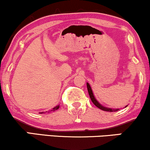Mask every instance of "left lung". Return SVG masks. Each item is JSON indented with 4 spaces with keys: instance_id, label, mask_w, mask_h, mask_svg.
<instances>
[{
    "instance_id": "8db88e82",
    "label": "left lung",
    "mask_w": 150,
    "mask_h": 150,
    "mask_svg": "<svg viewBox=\"0 0 150 150\" xmlns=\"http://www.w3.org/2000/svg\"><path fill=\"white\" fill-rule=\"evenodd\" d=\"M86 86H87V89H88V92H89V96H90V98H91V101L93 104L95 105L96 106L97 108H98L99 109L102 110H104V111H107V112H116L117 110H119V109H112V108H106V107H104V106H103L102 105H100L99 103L98 102V100L96 99V98L94 97V96H93V91H92V89H91V86H90L89 83H86ZM126 106V107H127ZM125 107V108H126Z\"/></svg>"
}]
</instances>
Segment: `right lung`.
Returning a JSON list of instances; mask_svg holds the SVG:
<instances>
[{"label":"right lung","mask_w":150,"mask_h":150,"mask_svg":"<svg viewBox=\"0 0 150 150\" xmlns=\"http://www.w3.org/2000/svg\"><path fill=\"white\" fill-rule=\"evenodd\" d=\"M59 105H57V106H56V107L54 108L53 109H52V110H50V111H55V110H57L59 109ZM40 114H42L43 112H40Z\"/></svg>","instance_id":"right-lung-1"}]
</instances>
